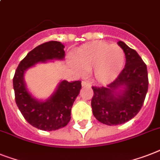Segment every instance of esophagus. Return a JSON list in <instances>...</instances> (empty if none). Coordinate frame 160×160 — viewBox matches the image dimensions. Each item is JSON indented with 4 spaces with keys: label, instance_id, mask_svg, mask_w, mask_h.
Listing matches in <instances>:
<instances>
[{
    "label": "esophagus",
    "instance_id": "esophagus-1",
    "mask_svg": "<svg viewBox=\"0 0 160 160\" xmlns=\"http://www.w3.org/2000/svg\"><path fill=\"white\" fill-rule=\"evenodd\" d=\"M81 84H82V86L85 87V86H88V87H90V83L89 82V81H86V80H83L82 83H81Z\"/></svg>",
    "mask_w": 160,
    "mask_h": 160
}]
</instances>
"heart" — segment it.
I'll return each instance as SVG.
<instances>
[{"label":"heart","mask_w":160,"mask_h":160,"mask_svg":"<svg viewBox=\"0 0 160 160\" xmlns=\"http://www.w3.org/2000/svg\"><path fill=\"white\" fill-rule=\"evenodd\" d=\"M75 65L84 71L93 70L94 76L101 83H109L120 74L125 62V53L118 45L102 41L90 42L78 49Z\"/></svg>","instance_id":"1"}]
</instances>
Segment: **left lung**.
<instances>
[{"label": "left lung", "mask_w": 160, "mask_h": 160, "mask_svg": "<svg viewBox=\"0 0 160 160\" xmlns=\"http://www.w3.org/2000/svg\"><path fill=\"white\" fill-rule=\"evenodd\" d=\"M118 44L125 52V67L107 87H92L93 116L108 126L127 122L138 113L149 84L147 67L138 53L122 41Z\"/></svg>", "instance_id": "left-lung-1"}]
</instances>
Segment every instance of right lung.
Here are the masks:
<instances>
[{"label": "right lung", "mask_w": 160, "mask_h": 160, "mask_svg": "<svg viewBox=\"0 0 160 160\" xmlns=\"http://www.w3.org/2000/svg\"><path fill=\"white\" fill-rule=\"evenodd\" d=\"M64 48L58 41L36 47L20 62L13 78L15 102L19 111L30 125L42 131H55L68 124L71 108L81 89V81L62 80L48 99L39 101L28 91L24 80V72L38 62L64 59Z\"/></svg>", "instance_id": "add662e5"}]
</instances>
